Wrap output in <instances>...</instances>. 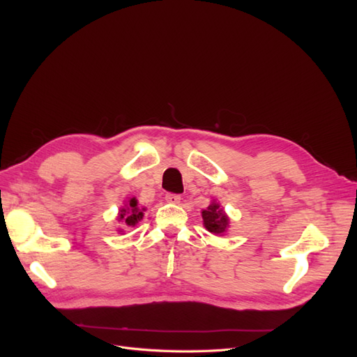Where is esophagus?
<instances>
[{"label": "esophagus", "instance_id": "obj_1", "mask_svg": "<svg viewBox=\"0 0 357 357\" xmlns=\"http://www.w3.org/2000/svg\"><path fill=\"white\" fill-rule=\"evenodd\" d=\"M165 199L167 202H172V204H178L181 201V195L179 194H174V192H167L165 195Z\"/></svg>", "mask_w": 357, "mask_h": 357}]
</instances>
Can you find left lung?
Segmentation results:
<instances>
[{
	"mask_svg": "<svg viewBox=\"0 0 357 357\" xmlns=\"http://www.w3.org/2000/svg\"><path fill=\"white\" fill-rule=\"evenodd\" d=\"M202 218H204V226L214 234H222L227 230L229 218L226 214H224L222 210H220V205L215 202H213L207 210L202 211Z\"/></svg>",
	"mask_w": 357,
	"mask_h": 357,
	"instance_id": "left-lung-1",
	"label": "left lung"
}]
</instances>
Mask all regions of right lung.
Wrapping results in <instances>:
<instances>
[{"label": "right lung", "instance_id": "1", "mask_svg": "<svg viewBox=\"0 0 357 357\" xmlns=\"http://www.w3.org/2000/svg\"><path fill=\"white\" fill-rule=\"evenodd\" d=\"M142 217H143V213L137 207V201L135 198H131L128 202V207L120 211L119 220L124 221L127 226H136L137 221L142 220Z\"/></svg>", "mask_w": 357, "mask_h": 357}]
</instances>
